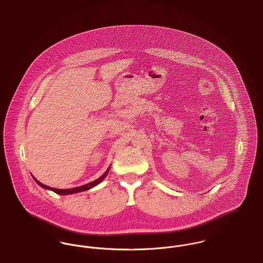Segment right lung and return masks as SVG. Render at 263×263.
Segmentation results:
<instances>
[{
  "mask_svg": "<svg viewBox=\"0 0 263 263\" xmlns=\"http://www.w3.org/2000/svg\"><path fill=\"white\" fill-rule=\"evenodd\" d=\"M109 170H110V167L106 170V172L102 175L101 177H99L98 179H96V180H94V181L90 182V183H88V184L79 186V187L71 188V189H57V188H52V187H49V186H47V185H44L43 183L38 181L36 178H34V180L37 182V183L40 185L41 187H43V188H45V189H50V190H52V191H54L55 193L60 194V195H68V194H73V193H78V192H82V191H86V190H89V189L95 187L96 185H98L99 183H101V182L104 180V178L108 175Z\"/></svg>",
  "mask_w": 263,
  "mask_h": 263,
  "instance_id": "add662e5",
  "label": "right lung"
}]
</instances>
